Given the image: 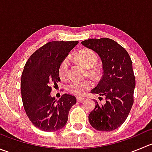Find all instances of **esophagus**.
<instances>
[{
    "label": "esophagus",
    "mask_w": 152,
    "mask_h": 152,
    "mask_svg": "<svg viewBox=\"0 0 152 152\" xmlns=\"http://www.w3.org/2000/svg\"><path fill=\"white\" fill-rule=\"evenodd\" d=\"M76 100L78 101L79 102H82L84 100H85V98H82V97H77L76 98Z\"/></svg>",
    "instance_id": "esophagus-1"
}]
</instances>
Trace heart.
<instances>
[{
    "label": "heart",
    "instance_id": "heart-1",
    "mask_svg": "<svg viewBox=\"0 0 152 152\" xmlns=\"http://www.w3.org/2000/svg\"><path fill=\"white\" fill-rule=\"evenodd\" d=\"M76 59L85 68L90 69L96 66L97 63V56L90 50H82L78 52L76 55ZM69 73V60L65 58L59 65V76L62 79L67 77ZM92 82L85 81H71L67 86V90L70 93L76 96H82L87 90L91 87Z\"/></svg>",
    "mask_w": 152,
    "mask_h": 152
}]
</instances>
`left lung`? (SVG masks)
I'll return each mask as SVG.
<instances>
[{"mask_svg":"<svg viewBox=\"0 0 152 152\" xmlns=\"http://www.w3.org/2000/svg\"><path fill=\"white\" fill-rule=\"evenodd\" d=\"M81 43L99 55L103 68V76L91 93L104 96L106 103L99 104L96 100L89 122L99 131H113L124 124L134 102L132 62L125 48L113 39H89Z\"/></svg>","mask_w":152,"mask_h":152,"instance_id":"1","label":"left lung"}]
</instances>
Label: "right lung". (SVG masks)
<instances>
[{
  "mask_svg": "<svg viewBox=\"0 0 152 152\" xmlns=\"http://www.w3.org/2000/svg\"><path fill=\"white\" fill-rule=\"evenodd\" d=\"M78 41H52L29 57L21 76V96L26 113L33 125L44 132H55L66 124L75 96L62 95L59 100L50 96V84L60 81L61 62Z\"/></svg>",
  "mask_w": 152,
  "mask_h": 152,
  "instance_id": "add662e5",
  "label": "right lung"
}]
</instances>
